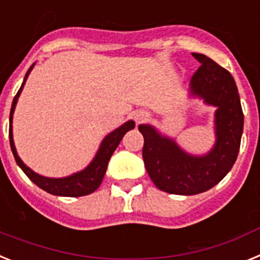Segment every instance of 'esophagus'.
<instances>
[{"label": "esophagus", "mask_w": 260, "mask_h": 260, "mask_svg": "<svg viewBox=\"0 0 260 260\" xmlns=\"http://www.w3.org/2000/svg\"><path fill=\"white\" fill-rule=\"evenodd\" d=\"M149 116H150V115H149V112L143 111V110L133 112V119L136 120V123H143V121H145Z\"/></svg>", "instance_id": "obj_1"}]
</instances>
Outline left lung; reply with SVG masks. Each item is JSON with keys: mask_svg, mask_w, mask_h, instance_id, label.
Segmentation results:
<instances>
[{"mask_svg": "<svg viewBox=\"0 0 260 260\" xmlns=\"http://www.w3.org/2000/svg\"><path fill=\"white\" fill-rule=\"evenodd\" d=\"M192 56L200 68L189 81L188 95L216 108L213 148L205 154H191L150 124L139 125L149 177L161 191L174 195L202 193L224 179L236 162L243 132L242 107L232 74L205 55Z\"/></svg>", "mask_w": 260, "mask_h": 260, "instance_id": "8db88e82", "label": "left lung"}]
</instances>
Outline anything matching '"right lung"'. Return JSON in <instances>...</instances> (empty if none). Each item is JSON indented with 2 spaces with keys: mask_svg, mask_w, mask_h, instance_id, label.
I'll return each mask as SVG.
<instances>
[{
  "mask_svg": "<svg viewBox=\"0 0 260 260\" xmlns=\"http://www.w3.org/2000/svg\"><path fill=\"white\" fill-rule=\"evenodd\" d=\"M34 67H35V62H34L30 67V69L27 71L23 82H22L21 89L18 90L17 95L13 99V105H11L10 110V119H9V123H10V125H9V139H10V148L13 154H14L15 162H17L18 166L23 170V173L26 174L27 177L30 178L31 182H34L36 186L40 187V188L44 189V191H47L48 193H52V195L56 196H69V198H78V196L89 195V193L94 192V191L101 186L103 177H105L106 174V170H107L108 161H110L112 153L115 152V149L117 148V145L120 144L124 135H125L128 131L135 128V121H125L124 124H121L120 127L108 133L107 136L102 140V143L99 145L98 152L94 155L91 162H90L83 170L77 171V173L72 174V175H68V177L62 178L43 177L40 174L35 173V171L31 170L26 164H23L21 157L18 155L17 149H15L14 145V139H13V115H14L15 111V106H17L18 98L21 95L24 83H26L27 78H28V74L31 73Z\"/></svg>",
  "mask_w": 260,
  "mask_h": 260,
  "instance_id": "1",
  "label": "right lung"
}]
</instances>
